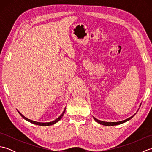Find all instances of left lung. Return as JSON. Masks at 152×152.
I'll use <instances>...</instances> for the list:
<instances>
[{
  "instance_id": "1",
  "label": "left lung",
  "mask_w": 152,
  "mask_h": 152,
  "mask_svg": "<svg viewBox=\"0 0 152 152\" xmlns=\"http://www.w3.org/2000/svg\"><path fill=\"white\" fill-rule=\"evenodd\" d=\"M135 115V114H134ZM133 115V116H131V117L127 119H125V120H123V121H118V122H106V121H101V120H99V119H96L95 118L93 117V118H94L95 120L99 123V124H101V125H106V126H113V125H119V124H123V123H125L126 121H127L129 120V119H131V118H133V116L134 115Z\"/></svg>"
}]
</instances>
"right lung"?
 I'll use <instances>...</instances> for the list:
<instances>
[{
	"mask_svg": "<svg viewBox=\"0 0 152 152\" xmlns=\"http://www.w3.org/2000/svg\"><path fill=\"white\" fill-rule=\"evenodd\" d=\"M64 112H65V109L64 110V111H63V112L62 113V114H61L59 118H57V119H56V120H54V121H51V122H48V123H40V122H37V121H33V120H31V119H28V118H25L23 115H22V114H21V113L18 111V112L19 113V114H20V115H21V117H22L23 118H24L25 119H26L27 121L32 123V124H35V125H41V126H49V125H53V124H56V123L59 121L60 120V119H61V118L63 117V114H64Z\"/></svg>",
	"mask_w": 152,
	"mask_h": 152,
	"instance_id": "1",
	"label": "right lung"
}]
</instances>
